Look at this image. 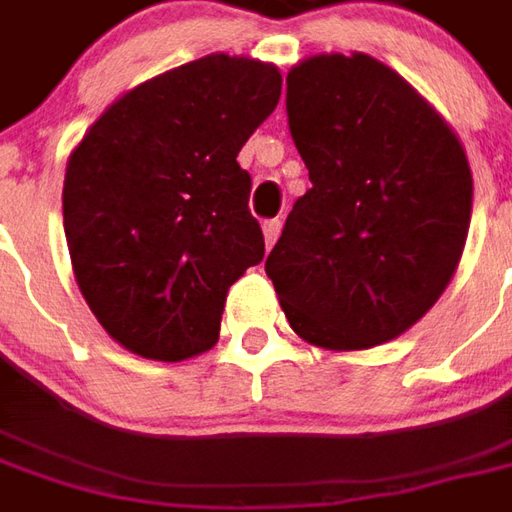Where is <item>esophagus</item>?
Returning a JSON list of instances; mask_svg holds the SVG:
<instances>
[{"label": "esophagus", "instance_id": "esophagus-1", "mask_svg": "<svg viewBox=\"0 0 512 512\" xmlns=\"http://www.w3.org/2000/svg\"><path fill=\"white\" fill-rule=\"evenodd\" d=\"M279 230H282V222H279V219H268V222L263 224V235H266V246H268V249L277 244Z\"/></svg>", "mask_w": 512, "mask_h": 512}]
</instances>
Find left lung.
Returning a JSON list of instances; mask_svg holds the SVG:
<instances>
[{
    "instance_id": "obj_1",
    "label": "left lung",
    "mask_w": 512,
    "mask_h": 512,
    "mask_svg": "<svg viewBox=\"0 0 512 512\" xmlns=\"http://www.w3.org/2000/svg\"><path fill=\"white\" fill-rule=\"evenodd\" d=\"M288 126L312 180L266 260L290 329L329 351L389 343L439 301L463 255V145L400 73L359 51L290 68Z\"/></svg>"
}]
</instances>
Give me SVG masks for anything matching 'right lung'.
Here are the masks:
<instances>
[{"instance_id":"right-lung-1","label":"right lung","mask_w":512,"mask_h":512,"mask_svg":"<svg viewBox=\"0 0 512 512\" xmlns=\"http://www.w3.org/2000/svg\"><path fill=\"white\" fill-rule=\"evenodd\" d=\"M279 95L277 65L208 54L117 98L68 158L73 274L131 354L183 362L219 340L227 290L266 255L235 158Z\"/></svg>"}]
</instances>
